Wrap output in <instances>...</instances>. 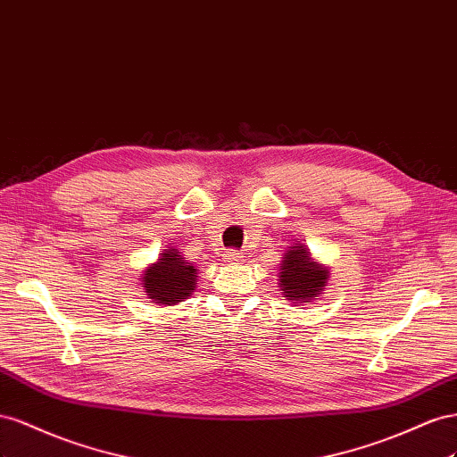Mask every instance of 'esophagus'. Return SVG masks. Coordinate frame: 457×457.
I'll return each mask as SVG.
<instances>
[{"instance_id": "esophagus-1", "label": "esophagus", "mask_w": 457, "mask_h": 457, "mask_svg": "<svg viewBox=\"0 0 457 457\" xmlns=\"http://www.w3.org/2000/svg\"><path fill=\"white\" fill-rule=\"evenodd\" d=\"M241 260H243V256L237 251H228L226 253V262H229V264H239Z\"/></svg>"}]
</instances>
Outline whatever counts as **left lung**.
Segmentation results:
<instances>
[{
    "label": "left lung",
    "instance_id": "1",
    "mask_svg": "<svg viewBox=\"0 0 457 457\" xmlns=\"http://www.w3.org/2000/svg\"><path fill=\"white\" fill-rule=\"evenodd\" d=\"M329 281V268L316 262L306 246L296 241L287 246L279 266V289L293 304L316 301Z\"/></svg>",
    "mask_w": 457,
    "mask_h": 457
}]
</instances>
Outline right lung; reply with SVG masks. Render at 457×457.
Returning a JSON list of instances; mask_svg holds the SVG:
<instances>
[{
	"instance_id": "right-lung-1",
	"label": "right lung",
	"mask_w": 457,
	"mask_h": 457,
	"mask_svg": "<svg viewBox=\"0 0 457 457\" xmlns=\"http://www.w3.org/2000/svg\"><path fill=\"white\" fill-rule=\"evenodd\" d=\"M197 268L181 256L178 249L166 246L156 262L149 264L141 276V287L156 304L174 306L197 289Z\"/></svg>"
}]
</instances>
